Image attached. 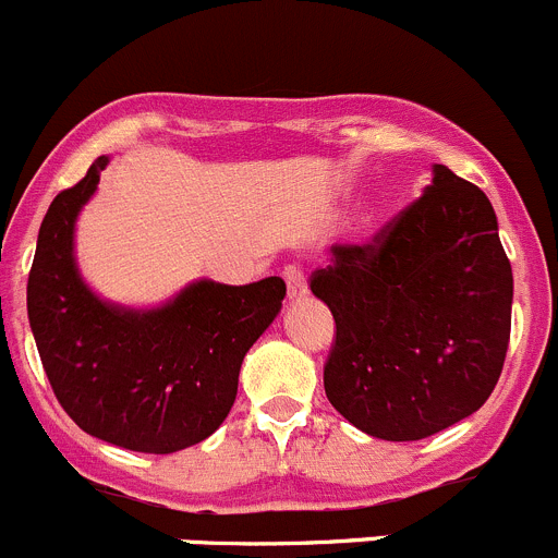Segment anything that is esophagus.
<instances>
[{"label": "esophagus", "instance_id": "34e87169", "mask_svg": "<svg viewBox=\"0 0 558 558\" xmlns=\"http://www.w3.org/2000/svg\"><path fill=\"white\" fill-rule=\"evenodd\" d=\"M283 280H286V291H289V303H296L300 296L305 294V278H303V269L289 264L283 269Z\"/></svg>", "mask_w": 558, "mask_h": 558}]
</instances>
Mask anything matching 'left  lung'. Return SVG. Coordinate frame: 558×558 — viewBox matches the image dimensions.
<instances>
[{
    "label": "left lung",
    "mask_w": 558,
    "mask_h": 558,
    "mask_svg": "<svg viewBox=\"0 0 558 558\" xmlns=\"http://www.w3.org/2000/svg\"><path fill=\"white\" fill-rule=\"evenodd\" d=\"M311 291L336 319L325 393L379 440H421L476 413L501 377L512 267L490 201L446 165L368 244H336Z\"/></svg>",
    "instance_id": "obj_1"
}]
</instances>
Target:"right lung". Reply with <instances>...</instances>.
Masks as SVG:
<instances>
[{
    "label": "right lung",
    "mask_w": 558,
    "mask_h": 558,
    "mask_svg": "<svg viewBox=\"0 0 558 558\" xmlns=\"http://www.w3.org/2000/svg\"><path fill=\"white\" fill-rule=\"evenodd\" d=\"M109 156L62 190L40 222L27 314L57 402L87 435L143 454L206 440L231 413L247 350L280 314L286 283L197 280L159 308L93 294L74 258V228Z\"/></svg>",
    "instance_id": "obj_1"
}]
</instances>
